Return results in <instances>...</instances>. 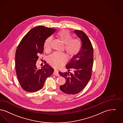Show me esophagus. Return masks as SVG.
<instances>
[{"label": "esophagus", "mask_w": 123, "mask_h": 123, "mask_svg": "<svg viewBox=\"0 0 123 123\" xmlns=\"http://www.w3.org/2000/svg\"><path fill=\"white\" fill-rule=\"evenodd\" d=\"M53 74L54 75H56V76H60V74H59L58 71L57 70H56V69H55V70H54V73H53Z\"/></svg>", "instance_id": "34e87169"}]
</instances>
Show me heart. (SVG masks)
<instances>
[{
  "label": "heart",
  "mask_w": 123,
  "mask_h": 123,
  "mask_svg": "<svg viewBox=\"0 0 123 123\" xmlns=\"http://www.w3.org/2000/svg\"><path fill=\"white\" fill-rule=\"evenodd\" d=\"M56 37L64 44V50L68 57L72 58L80 52L81 49L80 41L77 38H73V36L68 31L63 30L56 34ZM52 38L47 37L44 43V48L46 51H49L51 48ZM67 61L65 54L62 53L55 52L49 57V62L50 64L58 67L63 64Z\"/></svg>",
  "instance_id": "1"
}]
</instances>
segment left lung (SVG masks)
Listing matches in <instances>:
<instances>
[{
  "instance_id": "obj_1",
  "label": "left lung",
  "mask_w": 123,
  "mask_h": 123,
  "mask_svg": "<svg viewBox=\"0 0 123 123\" xmlns=\"http://www.w3.org/2000/svg\"><path fill=\"white\" fill-rule=\"evenodd\" d=\"M74 32L80 39L81 49L66 66L73 73H59L66 80L65 83L60 86V88L68 94H77L86 86L92 76L93 62V49L87 36L80 30H75Z\"/></svg>"
}]
</instances>
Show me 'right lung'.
<instances>
[{"instance_id":"add662e5","label":"right lung","mask_w":123,"mask_h":123,"mask_svg":"<svg viewBox=\"0 0 123 123\" xmlns=\"http://www.w3.org/2000/svg\"><path fill=\"white\" fill-rule=\"evenodd\" d=\"M55 30L43 26L33 28L24 36L17 48L16 74L21 86L26 92H35L42 89L47 78L54 72L48 64L37 69L36 62L39 55L43 54L45 40Z\"/></svg>"}]
</instances>
